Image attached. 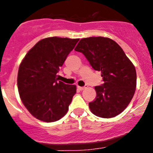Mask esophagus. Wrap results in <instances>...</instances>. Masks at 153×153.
<instances>
[{"instance_id":"1","label":"esophagus","mask_w":153,"mask_h":153,"mask_svg":"<svg viewBox=\"0 0 153 153\" xmlns=\"http://www.w3.org/2000/svg\"><path fill=\"white\" fill-rule=\"evenodd\" d=\"M87 87H88V86H87V85H86V86H78V89H79V90H85V89L87 88Z\"/></svg>"}]
</instances>
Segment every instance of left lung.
<instances>
[{"mask_svg":"<svg viewBox=\"0 0 153 153\" xmlns=\"http://www.w3.org/2000/svg\"><path fill=\"white\" fill-rule=\"evenodd\" d=\"M74 50L82 53L94 70L101 71L103 83L95 86L97 97L89 102L90 111L102 118L122 113L136 87V69L122 48L112 39L96 36L81 39Z\"/></svg>","mask_w":153,"mask_h":153,"instance_id":"left-lung-1","label":"left lung"}]
</instances>
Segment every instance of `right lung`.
<instances>
[{
    "instance_id": "1",
    "label": "right lung",
    "mask_w": 153,
    "mask_h": 153,
    "mask_svg": "<svg viewBox=\"0 0 153 153\" xmlns=\"http://www.w3.org/2000/svg\"><path fill=\"white\" fill-rule=\"evenodd\" d=\"M79 40L57 36L43 39L28 51L20 64V97L37 120L55 122L68 111L76 86L59 81L57 73Z\"/></svg>"
}]
</instances>
